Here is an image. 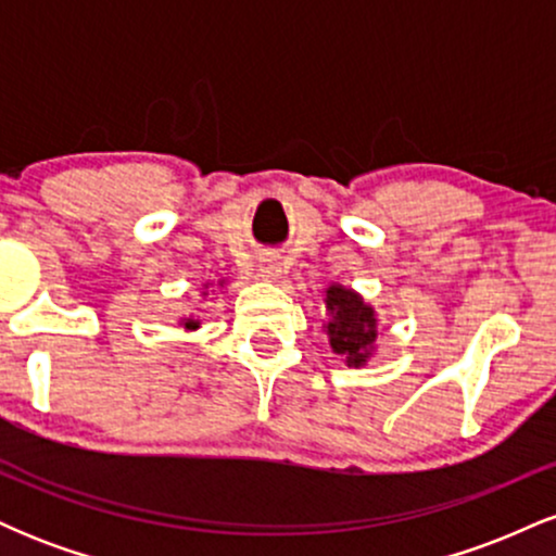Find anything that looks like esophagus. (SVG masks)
I'll return each mask as SVG.
<instances>
[{
    "instance_id": "1",
    "label": "esophagus",
    "mask_w": 556,
    "mask_h": 556,
    "mask_svg": "<svg viewBox=\"0 0 556 556\" xmlns=\"http://www.w3.org/2000/svg\"><path fill=\"white\" fill-rule=\"evenodd\" d=\"M261 277L266 279H277L279 274H282V266H279L277 258H264V264H261Z\"/></svg>"
}]
</instances>
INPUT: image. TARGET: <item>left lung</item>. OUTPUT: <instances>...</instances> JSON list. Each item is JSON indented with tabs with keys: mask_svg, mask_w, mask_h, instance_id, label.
Returning a JSON list of instances; mask_svg holds the SVG:
<instances>
[{
	"mask_svg": "<svg viewBox=\"0 0 556 556\" xmlns=\"http://www.w3.org/2000/svg\"><path fill=\"white\" fill-rule=\"evenodd\" d=\"M327 334L337 355H342L348 366H366L376 350V311L363 303L358 292L342 285L327 287Z\"/></svg>",
	"mask_w": 556,
	"mask_h": 556,
	"instance_id": "1",
	"label": "left lung"
}]
</instances>
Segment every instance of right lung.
Here are the masks:
<instances>
[{
	"instance_id": "obj_1",
	"label": "right lung",
	"mask_w": 556,
	"mask_h": 556,
	"mask_svg": "<svg viewBox=\"0 0 556 556\" xmlns=\"http://www.w3.org/2000/svg\"><path fill=\"white\" fill-rule=\"evenodd\" d=\"M219 285H225V282H219ZM180 324H182V327L188 329V331H193V329L201 327V321H198V318H193V316H190V318H182Z\"/></svg>"
}]
</instances>
